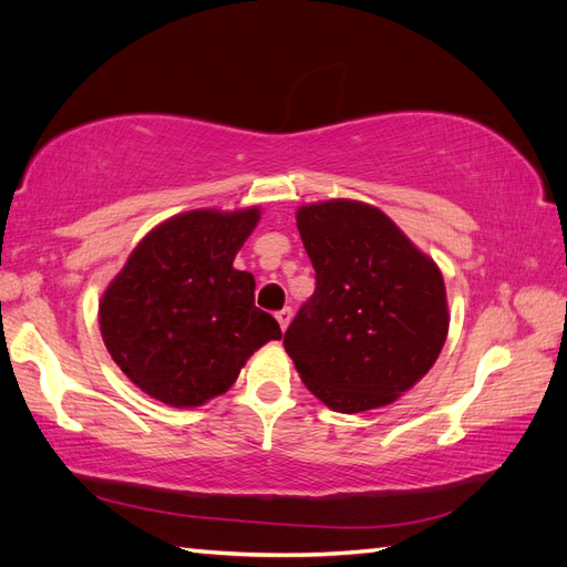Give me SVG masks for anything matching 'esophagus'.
I'll use <instances>...</instances> for the list:
<instances>
[{
    "mask_svg": "<svg viewBox=\"0 0 567 567\" xmlns=\"http://www.w3.org/2000/svg\"><path fill=\"white\" fill-rule=\"evenodd\" d=\"M290 317H293V310H290V307H284V310H279V312H277V321H279V326H281V331H286V329H288Z\"/></svg>",
    "mask_w": 567,
    "mask_h": 567,
    "instance_id": "1",
    "label": "esophagus"
}]
</instances>
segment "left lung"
<instances>
[{
  "instance_id": "1",
  "label": "left lung",
  "mask_w": 567,
  "mask_h": 567,
  "mask_svg": "<svg viewBox=\"0 0 567 567\" xmlns=\"http://www.w3.org/2000/svg\"><path fill=\"white\" fill-rule=\"evenodd\" d=\"M296 219L317 288L284 336L288 357L333 411L394 402L447 340L442 271L373 205L333 198L302 205Z\"/></svg>"
}]
</instances>
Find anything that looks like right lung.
<instances>
[{
    "instance_id": "1",
    "label": "right lung",
    "mask_w": 567,
    "mask_h": 567,
    "mask_svg": "<svg viewBox=\"0 0 567 567\" xmlns=\"http://www.w3.org/2000/svg\"><path fill=\"white\" fill-rule=\"evenodd\" d=\"M260 208L192 210L165 219L132 250L99 302L106 350L127 379L169 406H200L227 392L246 359L279 340L255 307V279L234 257Z\"/></svg>"
}]
</instances>
